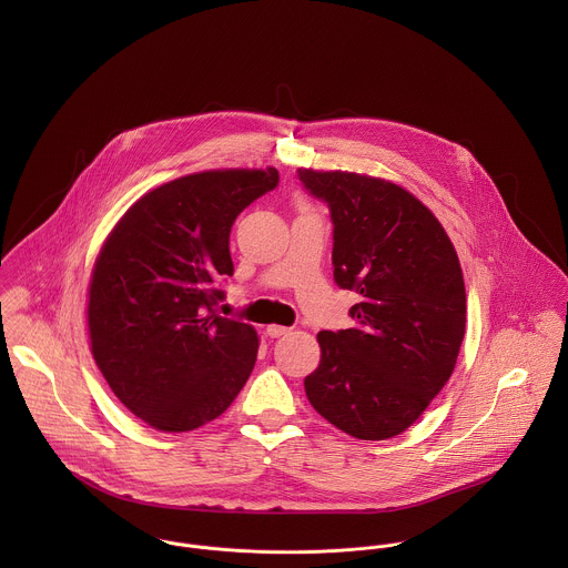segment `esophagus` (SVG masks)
<instances>
[{"instance_id": "obj_1", "label": "esophagus", "mask_w": 568, "mask_h": 568, "mask_svg": "<svg viewBox=\"0 0 568 568\" xmlns=\"http://www.w3.org/2000/svg\"><path fill=\"white\" fill-rule=\"evenodd\" d=\"M288 332H291V327H284V325H266V336H271V338L284 336Z\"/></svg>"}]
</instances>
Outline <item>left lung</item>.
Here are the masks:
<instances>
[{
  "mask_svg": "<svg viewBox=\"0 0 568 568\" xmlns=\"http://www.w3.org/2000/svg\"><path fill=\"white\" fill-rule=\"evenodd\" d=\"M332 221L334 282L358 293L354 327L317 334L311 405L356 439L406 430L448 383L466 332V286L448 234L405 187L356 172L297 170Z\"/></svg>",
  "mask_w": 568,
  "mask_h": 568,
  "instance_id": "obj_1",
  "label": "left lung"
}]
</instances>
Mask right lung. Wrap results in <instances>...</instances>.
Instances as JSON below:
<instances>
[{
  "instance_id": "add662e5",
  "label": "right lung",
  "mask_w": 568,
  "mask_h": 568,
  "mask_svg": "<svg viewBox=\"0 0 568 568\" xmlns=\"http://www.w3.org/2000/svg\"><path fill=\"white\" fill-rule=\"evenodd\" d=\"M277 181L275 168L174 179L133 203L102 244L89 284L91 354L149 426L194 430L241 394L257 334L214 306L234 275V221Z\"/></svg>"
}]
</instances>
